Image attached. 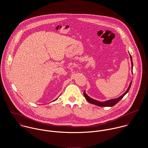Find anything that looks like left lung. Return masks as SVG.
Returning <instances> with one entry per match:
<instances>
[{
  "label": "left lung",
  "instance_id": "1",
  "mask_svg": "<svg viewBox=\"0 0 148 148\" xmlns=\"http://www.w3.org/2000/svg\"><path fill=\"white\" fill-rule=\"evenodd\" d=\"M130 60H131V62H132V73H133V62H132V56L131 55H130ZM132 84V82L130 83V84L129 86L127 88V91L120 97L117 98V99H112V100H108V101H106L105 102H100V101H96L95 100H93L92 99H91L90 97H89L86 93H85V92L84 91L83 92V94H84V96L85 98V99L90 103L91 104H95L96 106H114L115 104H116L118 102H119L123 98V97L127 94V93L128 92L130 88V86Z\"/></svg>",
  "mask_w": 148,
  "mask_h": 148
}]
</instances>
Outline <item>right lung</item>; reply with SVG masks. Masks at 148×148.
Masks as SVG:
<instances>
[{
    "label": "right lung",
    "mask_w": 148,
    "mask_h": 148,
    "mask_svg": "<svg viewBox=\"0 0 148 148\" xmlns=\"http://www.w3.org/2000/svg\"><path fill=\"white\" fill-rule=\"evenodd\" d=\"M57 99H56V100H57Z\"/></svg>",
    "instance_id": "add662e5"
}]
</instances>
